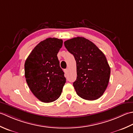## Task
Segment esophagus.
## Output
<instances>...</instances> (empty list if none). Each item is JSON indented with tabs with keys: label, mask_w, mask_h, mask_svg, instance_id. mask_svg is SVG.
Here are the masks:
<instances>
[{
	"label": "esophagus",
	"mask_w": 133,
	"mask_h": 133,
	"mask_svg": "<svg viewBox=\"0 0 133 133\" xmlns=\"http://www.w3.org/2000/svg\"><path fill=\"white\" fill-rule=\"evenodd\" d=\"M64 72H65V74H66L67 73H68V69H64Z\"/></svg>",
	"instance_id": "1"
}]
</instances>
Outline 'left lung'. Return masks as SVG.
<instances>
[{
    "label": "left lung",
    "instance_id": "obj_1",
    "mask_svg": "<svg viewBox=\"0 0 133 133\" xmlns=\"http://www.w3.org/2000/svg\"><path fill=\"white\" fill-rule=\"evenodd\" d=\"M64 45L76 62L77 78L73 85L78 96L87 101L99 99L107 87L111 72L104 53L84 37L67 40Z\"/></svg>",
    "mask_w": 133,
    "mask_h": 133
}]
</instances>
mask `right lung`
I'll return each instance as SVG.
<instances>
[{
	"mask_svg": "<svg viewBox=\"0 0 133 133\" xmlns=\"http://www.w3.org/2000/svg\"><path fill=\"white\" fill-rule=\"evenodd\" d=\"M63 40L48 38L31 51L25 63V76L32 93L44 103L56 101L66 82L57 53Z\"/></svg>",
	"mask_w": 133,
	"mask_h": 133,
	"instance_id": "obj_1",
	"label": "right lung"
}]
</instances>
